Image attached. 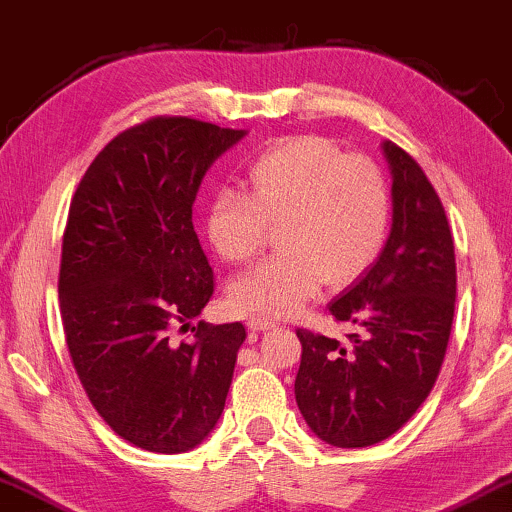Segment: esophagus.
I'll list each match as a JSON object with an SVG mask.
<instances>
[{
    "label": "esophagus",
    "mask_w": 512,
    "mask_h": 512,
    "mask_svg": "<svg viewBox=\"0 0 512 512\" xmlns=\"http://www.w3.org/2000/svg\"><path fill=\"white\" fill-rule=\"evenodd\" d=\"M274 321H268V318H256V316H251L249 321H247V328L249 330H254V332H263V330H272L274 328Z\"/></svg>",
    "instance_id": "34e87169"
}]
</instances>
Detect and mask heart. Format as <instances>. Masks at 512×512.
Returning a JSON list of instances; mask_svg holds the SVG:
<instances>
[{"label": "heart", "mask_w": 512, "mask_h": 512, "mask_svg": "<svg viewBox=\"0 0 512 512\" xmlns=\"http://www.w3.org/2000/svg\"><path fill=\"white\" fill-rule=\"evenodd\" d=\"M390 187L376 161L323 136L286 138L249 168V196L224 189L205 212V235L231 263H247L279 228L281 254L240 274L242 314L293 316L321 286L351 284L379 258L390 228Z\"/></svg>", "instance_id": "b5f03b06"}]
</instances>
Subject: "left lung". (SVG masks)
<instances>
[{"instance_id": "1", "label": "left lung", "mask_w": 512, "mask_h": 512, "mask_svg": "<svg viewBox=\"0 0 512 512\" xmlns=\"http://www.w3.org/2000/svg\"><path fill=\"white\" fill-rule=\"evenodd\" d=\"M392 228L372 268L330 302L348 342L298 330L295 402L318 439L367 448L397 432L434 388L455 316V244L418 161L390 140Z\"/></svg>"}]
</instances>
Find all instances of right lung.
<instances>
[{"mask_svg": "<svg viewBox=\"0 0 512 512\" xmlns=\"http://www.w3.org/2000/svg\"><path fill=\"white\" fill-rule=\"evenodd\" d=\"M247 131L152 117L115 136L71 198L59 309L71 362L99 416L133 446L187 453L224 411L242 323L198 321L214 274L191 221L207 168Z\"/></svg>", "mask_w": 512, "mask_h": 512, "instance_id": "add662e5", "label": "right lung"}]
</instances>
